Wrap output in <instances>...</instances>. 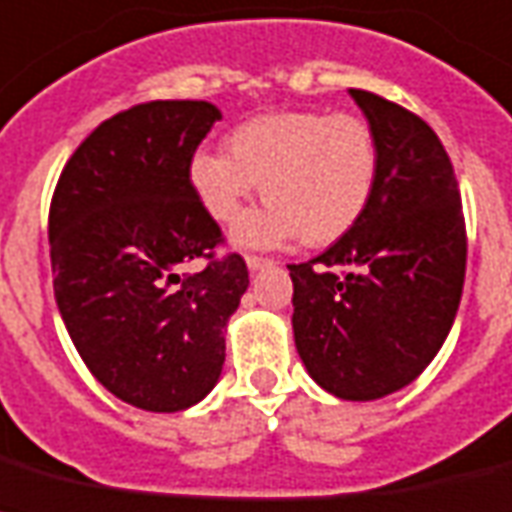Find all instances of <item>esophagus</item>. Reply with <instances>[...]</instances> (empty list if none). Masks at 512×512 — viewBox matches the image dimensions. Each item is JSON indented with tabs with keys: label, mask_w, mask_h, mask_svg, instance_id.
Segmentation results:
<instances>
[{
	"label": "esophagus",
	"mask_w": 512,
	"mask_h": 512,
	"mask_svg": "<svg viewBox=\"0 0 512 512\" xmlns=\"http://www.w3.org/2000/svg\"><path fill=\"white\" fill-rule=\"evenodd\" d=\"M245 264H248V269H251V272H259V269L267 267L269 259H261V256H245Z\"/></svg>",
	"instance_id": "34e87169"
}]
</instances>
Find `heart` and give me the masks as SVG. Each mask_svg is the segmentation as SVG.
Here are the masks:
<instances>
[{
    "label": "heart",
    "instance_id": "obj_1",
    "mask_svg": "<svg viewBox=\"0 0 512 512\" xmlns=\"http://www.w3.org/2000/svg\"><path fill=\"white\" fill-rule=\"evenodd\" d=\"M227 150L192 155L190 185L216 224L235 222L261 185L269 203L232 232L243 248H275L296 237L335 243L365 216L378 182L375 134L349 113H261L232 129Z\"/></svg>",
    "mask_w": 512,
    "mask_h": 512
}]
</instances>
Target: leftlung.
Here are the masks:
<instances>
[{
  "instance_id": "8db88e82",
  "label": "left lung",
  "mask_w": 512,
  "mask_h": 512,
  "mask_svg": "<svg viewBox=\"0 0 512 512\" xmlns=\"http://www.w3.org/2000/svg\"><path fill=\"white\" fill-rule=\"evenodd\" d=\"M349 94L378 142V182L354 230L288 267L293 338L317 386L372 402L410 386L447 341L468 243L455 169L436 132L378 94Z\"/></svg>"
}]
</instances>
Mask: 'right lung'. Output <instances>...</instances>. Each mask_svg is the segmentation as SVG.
<instances>
[{
	"label": "right lung",
	"mask_w": 512,
	"mask_h": 512,
	"mask_svg": "<svg viewBox=\"0 0 512 512\" xmlns=\"http://www.w3.org/2000/svg\"><path fill=\"white\" fill-rule=\"evenodd\" d=\"M222 110L155 100L102 121L65 163L49 206L57 309L94 378L121 402L182 412L211 394L245 261L214 259L222 230L190 161ZM208 258L203 270L189 264Z\"/></svg>",
	"instance_id": "obj_1"
}]
</instances>
